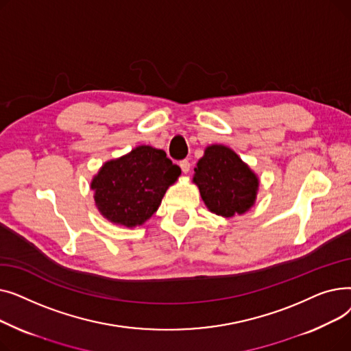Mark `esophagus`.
I'll return each instance as SVG.
<instances>
[{
    "label": "esophagus",
    "mask_w": 351,
    "mask_h": 351,
    "mask_svg": "<svg viewBox=\"0 0 351 351\" xmlns=\"http://www.w3.org/2000/svg\"><path fill=\"white\" fill-rule=\"evenodd\" d=\"M179 166H180V169H182L183 173H188V172L191 171V162H189L188 159L180 160V162H179Z\"/></svg>",
    "instance_id": "obj_1"
}]
</instances>
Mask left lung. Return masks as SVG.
<instances>
[{"mask_svg": "<svg viewBox=\"0 0 351 351\" xmlns=\"http://www.w3.org/2000/svg\"><path fill=\"white\" fill-rule=\"evenodd\" d=\"M193 182L212 213L232 217L247 212L256 200L259 179L225 145H210L195 168Z\"/></svg>", "mask_w": 351, "mask_h": 351, "instance_id": "8db88e82", "label": "left lung"}]
</instances>
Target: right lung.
I'll use <instances>...</instances> for the list:
<instances>
[{"instance_id": "add662e5", "label": "right lung", "mask_w": 351, "mask_h": 351, "mask_svg": "<svg viewBox=\"0 0 351 351\" xmlns=\"http://www.w3.org/2000/svg\"><path fill=\"white\" fill-rule=\"evenodd\" d=\"M180 175V168L165 151L142 145L108 160L90 182L95 204L109 222L141 226L159 208L165 192Z\"/></svg>"}]
</instances>
